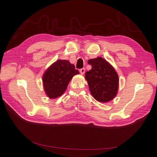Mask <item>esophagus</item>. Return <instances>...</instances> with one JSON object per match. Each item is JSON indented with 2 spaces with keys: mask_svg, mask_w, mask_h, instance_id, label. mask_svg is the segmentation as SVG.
<instances>
[{
  "mask_svg": "<svg viewBox=\"0 0 157 157\" xmlns=\"http://www.w3.org/2000/svg\"><path fill=\"white\" fill-rule=\"evenodd\" d=\"M79 71H80V73H82V74H84V73H85V68L80 69V70H79Z\"/></svg>",
  "mask_w": 157,
  "mask_h": 157,
  "instance_id": "1",
  "label": "esophagus"
}]
</instances>
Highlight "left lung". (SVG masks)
Wrapping results in <instances>:
<instances>
[{"instance_id": "1", "label": "left lung", "mask_w": 157, "mask_h": 157, "mask_svg": "<svg viewBox=\"0 0 157 157\" xmlns=\"http://www.w3.org/2000/svg\"><path fill=\"white\" fill-rule=\"evenodd\" d=\"M88 63L92 69L86 72L85 78L93 97L101 102L111 101L117 93L119 86L118 75L115 69L101 57L90 59Z\"/></svg>"}]
</instances>
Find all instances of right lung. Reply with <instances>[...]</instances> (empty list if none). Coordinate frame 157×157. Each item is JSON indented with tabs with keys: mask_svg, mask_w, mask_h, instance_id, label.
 Here are the masks:
<instances>
[{
	"mask_svg": "<svg viewBox=\"0 0 157 157\" xmlns=\"http://www.w3.org/2000/svg\"><path fill=\"white\" fill-rule=\"evenodd\" d=\"M78 69L67 60H58L50 66L42 78L46 94L51 98L61 96L73 75L79 74Z\"/></svg>",
	"mask_w": 157,
	"mask_h": 157,
	"instance_id": "right-lung-1",
	"label": "right lung"
}]
</instances>
